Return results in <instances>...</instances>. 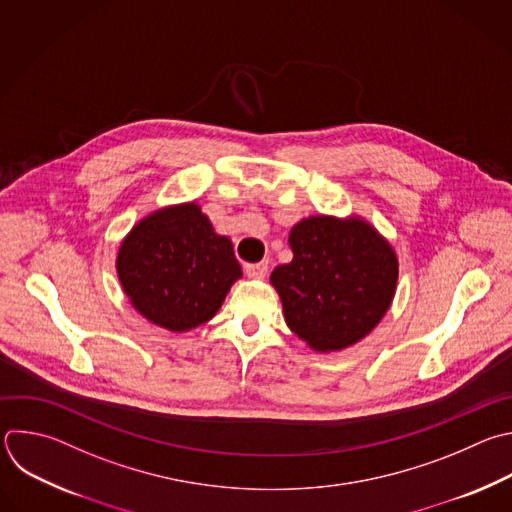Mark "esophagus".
<instances>
[{
	"mask_svg": "<svg viewBox=\"0 0 512 512\" xmlns=\"http://www.w3.org/2000/svg\"><path fill=\"white\" fill-rule=\"evenodd\" d=\"M269 271V261H261V263H251L245 267V273L253 279H263Z\"/></svg>",
	"mask_w": 512,
	"mask_h": 512,
	"instance_id": "1",
	"label": "esophagus"
}]
</instances>
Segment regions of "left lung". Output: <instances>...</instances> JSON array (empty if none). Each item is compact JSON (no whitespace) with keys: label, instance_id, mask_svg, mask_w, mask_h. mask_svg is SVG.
Returning <instances> with one entry per match:
<instances>
[{"label":"left lung","instance_id":"8db88e82","mask_svg":"<svg viewBox=\"0 0 512 512\" xmlns=\"http://www.w3.org/2000/svg\"><path fill=\"white\" fill-rule=\"evenodd\" d=\"M291 263L271 273L289 329L321 354L346 350L386 315L398 285V257L358 215L301 219L289 231Z\"/></svg>","mask_w":512,"mask_h":512}]
</instances>
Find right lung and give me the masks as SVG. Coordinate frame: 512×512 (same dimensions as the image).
Returning <instances> with one entry per match:
<instances>
[{
  "mask_svg": "<svg viewBox=\"0 0 512 512\" xmlns=\"http://www.w3.org/2000/svg\"><path fill=\"white\" fill-rule=\"evenodd\" d=\"M116 273L132 307L175 333L213 319L243 277L231 239L215 231L197 203L140 219L120 243Z\"/></svg>",
  "mask_w": 512,
  "mask_h": 512,
  "instance_id": "right-lung-1",
  "label": "right lung"
}]
</instances>
